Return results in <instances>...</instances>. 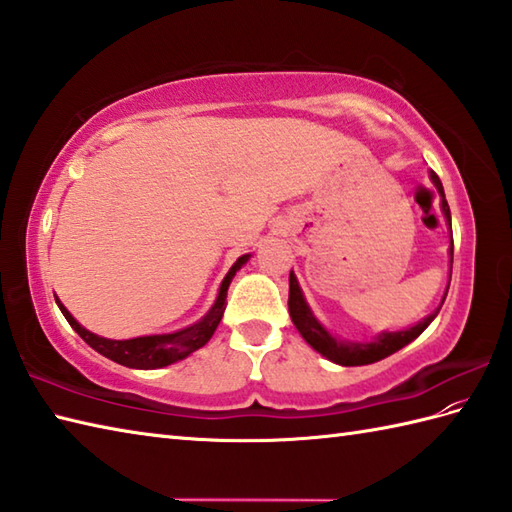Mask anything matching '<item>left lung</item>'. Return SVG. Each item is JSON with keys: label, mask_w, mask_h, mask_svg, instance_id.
I'll list each match as a JSON object with an SVG mask.
<instances>
[{"label": "left lung", "mask_w": 512, "mask_h": 512, "mask_svg": "<svg viewBox=\"0 0 512 512\" xmlns=\"http://www.w3.org/2000/svg\"><path fill=\"white\" fill-rule=\"evenodd\" d=\"M431 180H433V184H436L438 193L442 195V211H444V215H447L449 226H451V211H449L447 200H444L442 182L433 171H431ZM451 264H453V239H451ZM288 310H290L292 323H295V328L301 332L303 339H306L319 354H323L325 358H330L332 363H339V365H345V367L369 365V363L383 361V358H387L389 354L398 352L400 347H405L413 339H418V336L424 332V328H427V325L433 319H436V314L440 312V310H436L433 314H429L427 319L420 321L418 325H413V328H409V330L383 332L372 343H341V341L332 339V336L321 328V323L312 317L308 303H306V299H303V292L299 288V281H297L295 273H290Z\"/></svg>", "instance_id": "1"}]
</instances>
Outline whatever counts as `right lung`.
Listing matches in <instances>:
<instances>
[{"label": "right lung", "mask_w": 512, "mask_h": 512, "mask_svg": "<svg viewBox=\"0 0 512 512\" xmlns=\"http://www.w3.org/2000/svg\"><path fill=\"white\" fill-rule=\"evenodd\" d=\"M250 255H242L233 264V268L228 270V275L224 277L222 286H220V295H217V301L213 303V308L202 321L187 330L173 332V334H156V336H138V339H129V341H112V339H103V336H96L81 328L72 314L63 308V303H59V308L63 312V317L68 319V323L76 330V334L88 343L92 350L103 354L110 361L132 367V369H158L180 361V358L189 356L191 352L200 350L202 345L209 343L213 336L215 328L222 321V314L226 310V290L231 286V281L235 273L248 262Z\"/></svg>", "instance_id": "right-lung-1"}]
</instances>
